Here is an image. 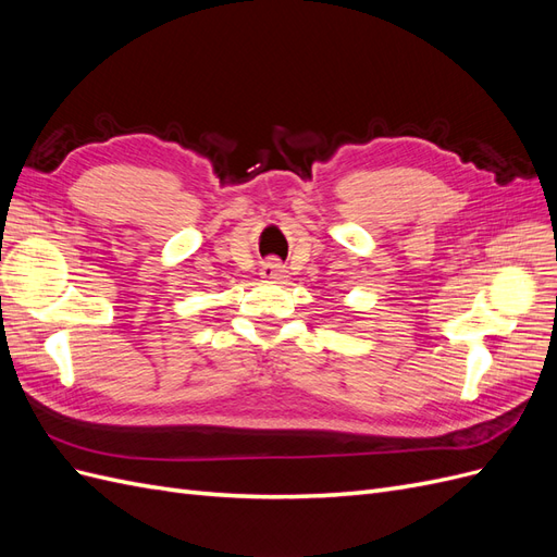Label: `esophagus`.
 <instances>
[{
    "label": "esophagus",
    "instance_id": "1",
    "mask_svg": "<svg viewBox=\"0 0 557 557\" xmlns=\"http://www.w3.org/2000/svg\"><path fill=\"white\" fill-rule=\"evenodd\" d=\"M260 274H262L264 281L276 283V281H283V278H285V267H283L276 258H272V260H267V262L262 264Z\"/></svg>",
    "mask_w": 557,
    "mask_h": 557
}]
</instances>
